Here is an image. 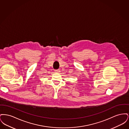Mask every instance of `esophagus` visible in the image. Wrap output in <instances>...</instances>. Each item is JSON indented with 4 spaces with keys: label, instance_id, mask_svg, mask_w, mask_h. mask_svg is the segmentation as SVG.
<instances>
[{
    "label": "esophagus",
    "instance_id": "34e87169",
    "mask_svg": "<svg viewBox=\"0 0 129 129\" xmlns=\"http://www.w3.org/2000/svg\"><path fill=\"white\" fill-rule=\"evenodd\" d=\"M55 73H59L60 72V70H55Z\"/></svg>",
    "mask_w": 129,
    "mask_h": 129
}]
</instances>
